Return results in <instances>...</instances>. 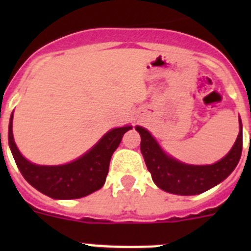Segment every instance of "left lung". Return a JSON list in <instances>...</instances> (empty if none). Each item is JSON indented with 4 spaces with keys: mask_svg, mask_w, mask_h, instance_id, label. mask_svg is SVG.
I'll use <instances>...</instances> for the list:
<instances>
[{
    "mask_svg": "<svg viewBox=\"0 0 251 251\" xmlns=\"http://www.w3.org/2000/svg\"><path fill=\"white\" fill-rule=\"evenodd\" d=\"M136 129L141 134V152L153 181L161 190L175 195H199L220 183L236 167L243 151L240 127L234 147L223 159L210 166L185 165L168 157L148 130L142 127Z\"/></svg>",
    "mask_w": 251,
    "mask_h": 251,
    "instance_id": "8db88e82",
    "label": "left lung"
}]
</instances>
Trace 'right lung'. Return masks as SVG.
I'll list each match as a JSON object with an SVG mask.
<instances>
[{
  "label": "right lung",
  "instance_id": "1",
  "mask_svg": "<svg viewBox=\"0 0 251 251\" xmlns=\"http://www.w3.org/2000/svg\"><path fill=\"white\" fill-rule=\"evenodd\" d=\"M12 117L8 127V145L24 178L37 191L52 199L72 200L98 191L105 182L112 154L118 148L124 133L132 127L114 128L88 153L63 166H37L24 158L12 134Z\"/></svg>",
  "mask_w": 251,
  "mask_h": 251
}]
</instances>
